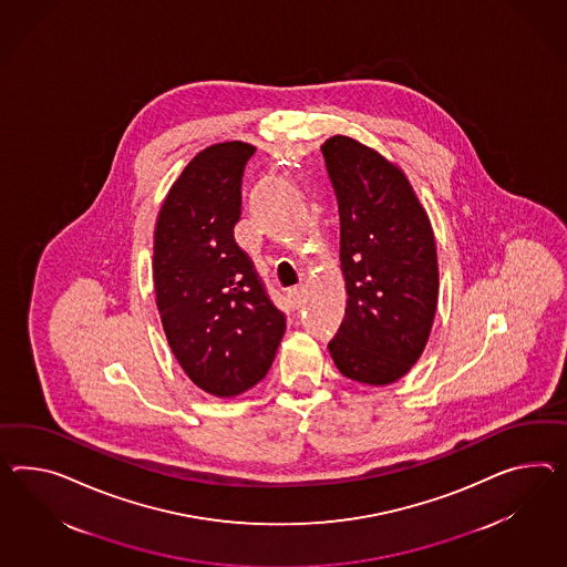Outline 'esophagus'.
Listing matches in <instances>:
<instances>
[{
  "label": "esophagus",
  "instance_id": "esophagus-1",
  "mask_svg": "<svg viewBox=\"0 0 567 567\" xmlns=\"http://www.w3.org/2000/svg\"><path fill=\"white\" fill-rule=\"evenodd\" d=\"M288 302H290L293 310H300L302 305H305V288H302V286L291 288V290L288 291Z\"/></svg>",
  "mask_w": 567,
  "mask_h": 567
}]
</instances>
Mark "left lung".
<instances>
[{"mask_svg": "<svg viewBox=\"0 0 567 567\" xmlns=\"http://www.w3.org/2000/svg\"><path fill=\"white\" fill-rule=\"evenodd\" d=\"M346 281V317L329 341L343 377L386 386L423 353L436 317V236L403 168L348 135L324 142Z\"/></svg>", "mask_w": 567, "mask_h": 567, "instance_id": "1", "label": "left lung"}]
</instances>
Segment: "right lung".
<instances>
[{
    "label": "right lung",
    "instance_id": "right-lung-1",
    "mask_svg": "<svg viewBox=\"0 0 567 567\" xmlns=\"http://www.w3.org/2000/svg\"><path fill=\"white\" fill-rule=\"evenodd\" d=\"M252 152L238 140L202 150L166 193L154 230L162 329L190 382L219 399L261 382L286 333L284 315L234 243Z\"/></svg>",
    "mask_w": 567,
    "mask_h": 567
}]
</instances>
